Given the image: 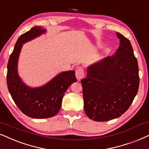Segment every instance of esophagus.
Returning a JSON list of instances; mask_svg holds the SVG:
<instances>
[{"instance_id":"34e87169","label":"esophagus","mask_w":149,"mask_h":149,"mask_svg":"<svg viewBox=\"0 0 149 149\" xmlns=\"http://www.w3.org/2000/svg\"><path fill=\"white\" fill-rule=\"evenodd\" d=\"M84 76V71L82 67H78L76 71V77L78 80L83 78Z\"/></svg>"}]
</instances>
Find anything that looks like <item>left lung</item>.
I'll list each match as a JSON object with an SVG mask.
<instances>
[{"label": "left lung", "instance_id": "1", "mask_svg": "<svg viewBox=\"0 0 149 149\" xmlns=\"http://www.w3.org/2000/svg\"><path fill=\"white\" fill-rule=\"evenodd\" d=\"M117 36L120 43L115 55L88 66L86 77L81 80L84 111L94 121L121 116L138 91V64L132 46L121 33Z\"/></svg>", "mask_w": 149, "mask_h": 149}]
</instances>
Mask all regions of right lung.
Listing matches in <instances>:
<instances>
[{"mask_svg":"<svg viewBox=\"0 0 149 149\" xmlns=\"http://www.w3.org/2000/svg\"><path fill=\"white\" fill-rule=\"evenodd\" d=\"M46 32L45 28L35 26L20 36L7 64V84L13 100L24 114L36 119L55 116L61 109L64 94L71 84L77 82L74 71H63L47 83L34 88L20 78L18 62L22 45Z\"/></svg>","mask_w":149,"mask_h":149,"instance_id":"right-lung-1","label":"right lung"}]
</instances>
